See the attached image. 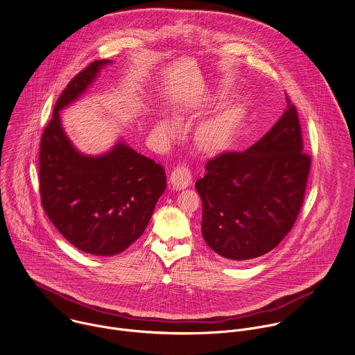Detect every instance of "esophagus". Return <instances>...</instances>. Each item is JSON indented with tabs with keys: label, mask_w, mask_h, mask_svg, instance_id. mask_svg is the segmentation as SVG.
<instances>
[{
	"label": "esophagus",
	"mask_w": 355,
	"mask_h": 355,
	"mask_svg": "<svg viewBox=\"0 0 355 355\" xmlns=\"http://www.w3.org/2000/svg\"><path fill=\"white\" fill-rule=\"evenodd\" d=\"M170 181L173 184L174 188L181 189V188H187L188 185H191L192 182V173L189 170V167L187 164H177L174 167V170L171 171L170 175Z\"/></svg>",
	"instance_id": "esophagus-1"
}]
</instances>
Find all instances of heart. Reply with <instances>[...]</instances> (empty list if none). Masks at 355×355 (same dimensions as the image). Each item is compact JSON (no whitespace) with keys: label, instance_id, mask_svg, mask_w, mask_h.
<instances>
[{"label":"heart","instance_id":"b5f03b06","mask_svg":"<svg viewBox=\"0 0 355 355\" xmlns=\"http://www.w3.org/2000/svg\"><path fill=\"white\" fill-rule=\"evenodd\" d=\"M243 116L238 105H230L207 119L196 132L198 145L205 150L224 149L232 139L236 127Z\"/></svg>","mask_w":355,"mask_h":355}]
</instances>
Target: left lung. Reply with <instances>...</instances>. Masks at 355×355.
I'll return each mask as SVG.
<instances>
[{
	"label": "left lung",
	"instance_id": "1",
	"mask_svg": "<svg viewBox=\"0 0 355 355\" xmlns=\"http://www.w3.org/2000/svg\"><path fill=\"white\" fill-rule=\"evenodd\" d=\"M303 150L297 109L286 95L284 116L254 145L207 160L195 188L202 199V235L216 253L232 261L256 259L291 232L311 167Z\"/></svg>",
	"mask_w": 355,
	"mask_h": 355
}]
</instances>
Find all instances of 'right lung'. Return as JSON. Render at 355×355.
<instances>
[{"label": "right lung", "mask_w": 355, "mask_h": 355, "mask_svg": "<svg viewBox=\"0 0 355 355\" xmlns=\"http://www.w3.org/2000/svg\"><path fill=\"white\" fill-rule=\"evenodd\" d=\"M109 62L94 60L69 81L40 141L42 209L67 242L94 256H114L135 242L167 184L162 164L123 142L103 156L88 157L71 146L60 127L59 110Z\"/></svg>", "instance_id": "right-lung-1"}]
</instances>
